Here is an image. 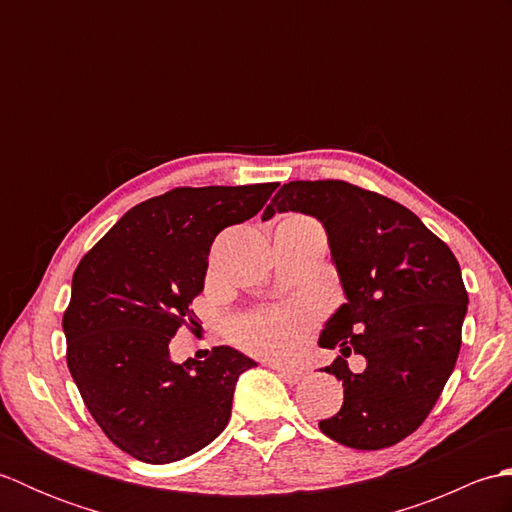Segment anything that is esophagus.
<instances>
[{
    "instance_id": "obj_1",
    "label": "esophagus",
    "mask_w": 512,
    "mask_h": 512,
    "mask_svg": "<svg viewBox=\"0 0 512 512\" xmlns=\"http://www.w3.org/2000/svg\"><path fill=\"white\" fill-rule=\"evenodd\" d=\"M275 369L279 372V376L286 380V383H299V378H301V369H297V367H288V365H275Z\"/></svg>"
}]
</instances>
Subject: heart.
<instances>
[{"label": "heart", "mask_w": 512, "mask_h": 512, "mask_svg": "<svg viewBox=\"0 0 512 512\" xmlns=\"http://www.w3.org/2000/svg\"><path fill=\"white\" fill-rule=\"evenodd\" d=\"M235 339L264 356H290L308 336L306 310L290 306L242 319L233 328Z\"/></svg>", "instance_id": "1"}]
</instances>
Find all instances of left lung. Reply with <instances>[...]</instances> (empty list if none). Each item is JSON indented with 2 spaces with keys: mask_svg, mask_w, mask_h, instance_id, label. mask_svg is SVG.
<instances>
[{
  "mask_svg": "<svg viewBox=\"0 0 512 512\" xmlns=\"http://www.w3.org/2000/svg\"><path fill=\"white\" fill-rule=\"evenodd\" d=\"M288 211L323 224L345 295L319 336L341 350L325 372L343 380V405L319 429L350 449L391 447L429 416L458 361L469 306L458 259L407 206L343 180L288 182L262 220ZM352 351L366 358L358 375Z\"/></svg>",
  "mask_w": 512,
  "mask_h": 512,
  "instance_id": "obj_1",
  "label": "left lung"
}]
</instances>
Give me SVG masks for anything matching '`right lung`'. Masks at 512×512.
I'll use <instances>...</instances> for the list:
<instances>
[{"label":"right lung","instance_id":"right-lung-1","mask_svg":"<svg viewBox=\"0 0 512 512\" xmlns=\"http://www.w3.org/2000/svg\"><path fill=\"white\" fill-rule=\"evenodd\" d=\"M277 182L173 189L129 209L72 277L63 314L68 367L85 407L118 449L147 464L189 458L231 418L239 374L255 367L235 347L173 363L169 343L191 321L209 250L226 226L255 217Z\"/></svg>","mask_w":512,"mask_h":512}]
</instances>
